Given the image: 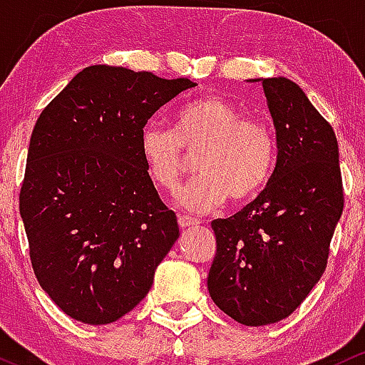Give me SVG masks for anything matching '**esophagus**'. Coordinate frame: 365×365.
<instances>
[{
    "instance_id": "1",
    "label": "esophagus",
    "mask_w": 365,
    "mask_h": 365,
    "mask_svg": "<svg viewBox=\"0 0 365 365\" xmlns=\"http://www.w3.org/2000/svg\"><path fill=\"white\" fill-rule=\"evenodd\" d=\"M200 220L198 219H193V217H187V215H179V226L182 229L186 227H195L198 226Z\"/></svg>"
}]
</instances>
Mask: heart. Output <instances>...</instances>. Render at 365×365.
<instances>
[{"label":"heart","mask_w":365,"mask_h":365,"mask_svg":"<svg viewBox=\"0 0 365 365\" xmlns=\"http://www.w3.org/2000/svg\"><path fill=\"white\" fill-rule=\"evenodd\" d=\"M184 150L198 151L200 175L179 191L178 202L195 214L214 210L227 198L235 203L253 198L276 163L272 129L217 94L184 105L172 129L150 122L139 134V157L160 190L178 187L186 165Z\"/></svg>","instance_id":"b5f03b06"}]
</instances>
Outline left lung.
I'll return each mask as SVG.
<instances>
[{
    "label": "left lung",
    "instance_id": "8db88e82",
    "mask_svg": "<svg viewBox=\"0 0 365 365\" xmlns=\"http://www.w3.org/2000/svg\"><path fill=\"white\" fill-rule=\"evenodd\" d=\"M262 83L277 160L264 191L227 219H215L217 252L207 286L222 312L245 326L288 317L324 272L343 212L334 130L298 84Z\"/></svg>",
    "mask_w": 365,
    "mask_h": 365
}]
</instances>
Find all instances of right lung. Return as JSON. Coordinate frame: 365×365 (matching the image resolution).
Listing matches in <instances>:
<instances>
[{"instance_id": "add662e5", "label": "right lung", "mask_w": 365, "mask_h": 365, "mask_svg": "<svg viewBox=\"0 0 365 365\" xmlns=\"http://www.w3.org/2000/svg\"><path fill=\"white\" fill-rule=\"evenodd\" d=\"M195 86L91 65L36 122L20 217L41 288L76 321L110 324L130 312L179 237L139 157V134Z\"/></svg>"}]
</instances>
